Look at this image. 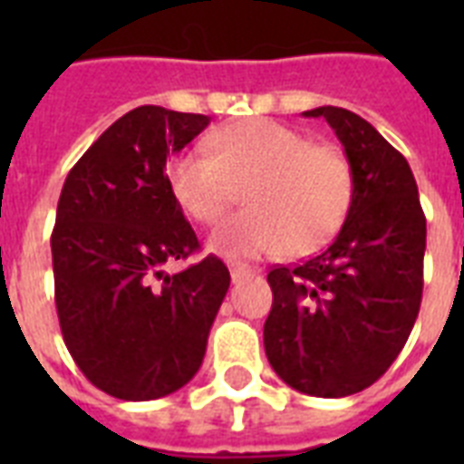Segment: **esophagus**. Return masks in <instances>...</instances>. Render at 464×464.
I'll list each match as a JSON object with an SVG mask.
<instances>
[{
    "mask_svg": "<svg viewBox=\"0 0 464 464\" xmlns=\"http://www.w3.org/2000/svg\"><path fill=\"white\" fill-rule=\"evenodd\" d=\"M231 279L233 282H240V279H247V276L253 275V272H250V269L247 267H240V265H231Z\"/></svg>",
    "mask_w": 464,
    "mask_h": 464,
    "instance_id": "obj_1",
    "label": "esophagus"
}]
</instances>
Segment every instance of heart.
I'll return each mask as SVG.
<instances>
[{"mask_svg":"<svg viewBox=\"0 0 464 464\" xmlns=\"http://www.w3.org/2000/svg\"><path fill=\"white\" fill-rule=\"evenodd\" d=\"M175 202L197 224H217L246 188L247 209L211 233V250L255 260L289 247L310 253L342 228L353 199L346 156L310 144L267 118L240 120L209 137V154L188 151L168 163Z\"/></svg>","mask_w":464,"mask_h":464,"instance_id":"heart-1","label":"heart"}]
</instances>
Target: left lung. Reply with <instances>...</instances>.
<instances>
[{"label":"left lung","mask_w":464,"mask_h":464,"mask_svg":"<svg viewBox=\"0 0 464 464\" xmlns=\"http://www.w3.org/2000/svg\"><path fill=\"white\" fill-rule=\"evenodd\" d=\"M344 147L353 199L323 253L267 275L265 352L286 385L313 397L366 390L402 352L424 291L426 217L411 168L356 112L323 105Z\"/></svg>","instance_id":"obj_1"}]
</instances>
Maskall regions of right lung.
I'll return each mask as SVG.
<instances>
[{
	"label": "right lung",
	"instance_id": "right-lung-1",
	"mask_svg": "<svg viewBox=\"0 0 464 464\" xmlns=\"http://www.w3.org/2000/svg\"><path fill=\"white\" fill-rule=\"evenodd\" d=\"M207 115L141 105L112 122L69 170L54 218V305L72 359L118 400H159L199 371L231 275L199 250L166 175Z\"/></svg>",
	"mask_w": 464,
	"mask_h": 464
}]
</instances>
